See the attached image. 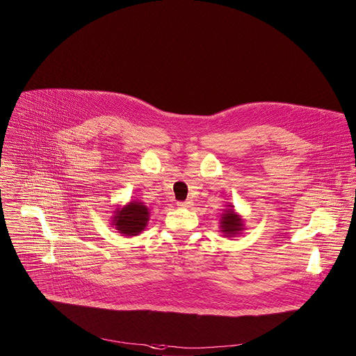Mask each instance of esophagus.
Here are the masks:
<instances>
[{
	"instance_id": "1",
	"label": "esophagus",
	"mask_w": 356,
	"mask_h": 356,
	"mask_svg": "<svg viewBox=\"0 0 356 356\" xmlns=\"http://www.w3.org/2000/svg\"><path fill=\"white\" fill-rule=\"evenodd\" d=\"M192 204V202L191 200H186V202H179L177 203V206H180V207H188Z\"/></svg>"
}]
</instances>
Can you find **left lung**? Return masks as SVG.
Wrapping results in <instances>:
<instances>
[{
    "label": "left lung",
    "instance_id": "obj_1",
    "mask_svg": "<svg viewBox=\"0 0 356 356\" xmlns=\"http://www.w3.org/2000/svg\"><path fill=\"white\" fill-rule=\"evenodd\" d=\"M219 225H220V232L223 233L225 238H236V236L241 234L245 230L243 219L239 213H236L233 204H229L223 210L219 219Z\"/></svg>",
    "mask_w": 356,
    "mask_h": 356
}]
</instances>
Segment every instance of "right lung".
Here are the masks:
<instances>
[{
    "label": "right lung",
    "mask_w": 356,
    "mask_h": 356,
    "mask_svg": "<svg viewBox=\"0 0 356 356\" xmlns=\"http://www.w3.org/2000/svg\"><path fill=\"white\" fill-rule=\"evenodd\" d=\"M150 219L149 207L138 200H131L113 210L111 225L124 236H137L147 227Z\"/></svg>",
    "instance_id": "1"
}]
</instances>
